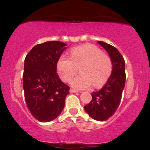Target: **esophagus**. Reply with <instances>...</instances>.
<instances>
[{"instance_id": "34e87169", "label": "esophagus", "mask_w": 150, "mask_h": 150, "mask_svg": "<svg viewBox=\"0 0 150 150\" xmlns=\"http://www.w3.org/2000/svg\"><path fill=\"white\" fill-rule=\"evenodd\" d=\"M70 93H77V92H78V91L75 90V89H70Z\"/></svg>"}]
</instances>
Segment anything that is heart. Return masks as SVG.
I'll return each mask as SVG.
<instances>
[{"mask_svg": "<svg viewBox=\"0 0 150 150\" xmlns=\"http://www.w3.org/2000/svg\"><path fill=\"white\" fill-rule=\"evenodd\" d=\"M78 68L82 74L73 78L70 85L76 89H86L93 84L95 87L104 85L111 75L112 64L99 48L85 45L72 49L70 58L62 55L57 62V72L64 82H69Z\"/></svg>", "mask_w": 150, "mask_h": 150, "instance_id": "b5f03b06", "label": "heart"}]
</instances>
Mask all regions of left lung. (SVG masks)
Returning a JSON list of instances; mask_svg holds the SVG:
<instances>
[{"instance_id":"1","label":"left lung","mask_w":150,"mask_h":150,"mask_svg":"<svg viewBox=\"0 0 150 150\" xmlns=\"http://www.w3.org/2000/svg\"><path fill=\"white\" fill-rule=\"evenodd\" d=\"M97 43L109 55L112 72L106 85L100 90L92 93V101L84 108L93 119L104 121L113 116L121 100L125 84V61L116 48L104 42L98 41Z\"/></svg>"}]
</instances>
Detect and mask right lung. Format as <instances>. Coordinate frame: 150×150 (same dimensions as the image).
<instances>
[{
  "mask_svg": "<svg viewBox=\"0 0 150 150\" xmlns=\"http://www.w3.org/2000/svg\"><path fill=\"white\" fill-rule=\"evenodd\" d=\"M66 44L51 41L34 46L25 59L23 88L30 113L41 122H49L61 114L70 87L56 73L57 62Z\"/></svg>",
  "mask_w": 150,
  "mask_h": 150,
  "instance_id": "1",
  "label": "right lung"
}]
</instances>
